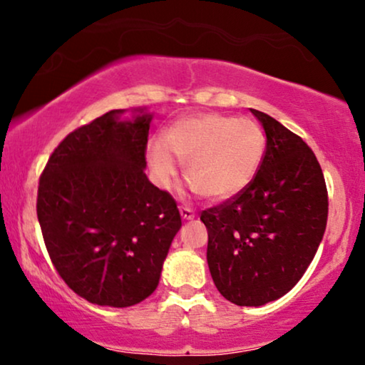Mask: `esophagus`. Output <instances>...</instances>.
<instances>
[{
  "label": "esophagus",
  "mask_w": 365,
  "mask_h": 365,
  "mask_svg": "<svg viewBox=\"0 0 365 365\" xmlns=\"http://www.w3.org/2000/svg\"><path fill=\"white\" fill-rule=\"evenodd\" d=\"M179 214H181L182 219H194V211L189 206H179Z\"/></svg>",
  "instance_id": "34e87169"
}]
</instances>
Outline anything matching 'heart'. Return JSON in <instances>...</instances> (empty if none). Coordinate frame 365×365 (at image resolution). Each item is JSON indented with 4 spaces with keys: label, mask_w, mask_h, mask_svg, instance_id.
Here are the masks:
<instances>
[{
    "label": "heart",
    "mask_w": 365,
    "mask_h": 365,
    "mask_svg": "<svg viewBox=\"0 0 365 365\" xmlns=\"http://www.w3.org/2000/svg\"><path fill=\"white\" fill-rule=\"evenodd\" d=\"M266 138L257 123L217 113L196 114L174 121L163 143L149 148L148 159L163 186H171L179 159L194 189L214 201L242 192L261 166Z\"/></svg>",
    "instance_id": "obj_1"
}]
</instances>
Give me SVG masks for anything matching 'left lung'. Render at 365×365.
<instances>
[{
    "mask_svg": "<svg viewBox=\"0 0 365 365\" xmlns=\"http://www.w3.org/2000/svg\"><path fill=\"white\" fill-rule=\"evenodd\" d=\"M266 151L251 184L201 212L207 266L217 291L236 306H264L296 286L316 256L329 197L316 154L281 123L252 109Z\"/></svg>",
    "mask_w": 365,
    "mask_h": 365,
    "instance_id": "8db88e82",
    "label": "left lung"
}]
</instances>
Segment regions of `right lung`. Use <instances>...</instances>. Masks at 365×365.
<instances>
[{
    "mask_svg": "<svg viewBox=\"0 0 365 365\" xmlns=\"http://www.w3.org/2000/svg\"><path fill=\"white\" fill-rule=\"evenodd\" d=\"M121 113L103 114L58 144L36 199L59 277L104 307H129L151 296L181 227L174 197L144 174L151 114L119 121Z\"/></svg>",
    "mask_w": 365,
    "mask_h": 365,
    "instance_id": "right-lung-1",
    "label": "right lung"
}]
</instances>
